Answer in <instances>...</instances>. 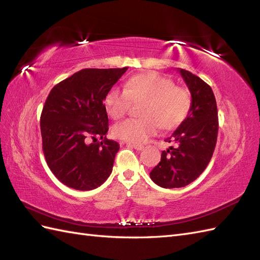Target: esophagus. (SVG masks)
Returning <instances> with one entry per match:
<instances>
[{
	"label": "esophagus",
	"mask_w": 260,
	"mask_h": 260,
	"mask_svg": "<svg viewBox=\"0 0 260 260\" xmlns=\"http://www.w3.org/2000/svg\"><path fill=\"white\" fill-rule=\"evenodd\" d=\"M127 145H129V146H131V147H133V148H136L137 151H142V149L144 148V146H143V145H141V144H136V143H130V142H128V143H127Z\"/></svg>",
	"instance_id": "34e87169"
}]
</instances>
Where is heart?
Returning a JSON list of instances; mask_svg holds the SVG:
<instances>
[{"label": "heart", "mask_w": 260, "mask_h": 260, "mask_svg": "<svg viewBox=\"0 0 260 260\" xmlns=\"http://www.w3.org/2000/svg\"><path fill=\"white\" fill-rule=\"evenodd\" d=\"M132 102L142 103L139 109L141 118L117 123L113 133L117 139L141 144L155 136L159 127L164 130L178 128L191 111L192 96L169 78L145 73L131 77L123 90H109L104 98V107L109 116L119 119L128 113Z\"/></svg>", "instance_id": "heart-1"}]
</instances>
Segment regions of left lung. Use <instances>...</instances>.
<instances>
[{
	"mask_svg": "<svg viewBox=\"0 0 260 260\" xmlns=\"http://www.w3.org/2000/svg\"><path fill=\"white\" fill-rule=\"evenodd\" d=\"M192 96L185 120L165 142H175L161 152L157 166L149 172L154 182L165 188L182 187L198 179L214 154L218 136L217 103L210 86L200 77L179 69Z\"/></svg>",
	"mask_w": 260,
	"mask_h": 260,
	"instance_id": "1",
	"label": "left lung"
}]
</instances>
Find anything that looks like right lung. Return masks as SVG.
<instances>
[{"label":"right lung","instance_id":"add662e5","mask_svg":"<svg viewBox=\"0 0 260 260\" xmlns=\"http://www.w3.org/2000/svg\"><path fill=\"white\" fill-rule=\"evenodd\" d=\"M127 69L85 68L51 90L40 119L42 149L53 175L65 185L90 191L112 174L119 144L105 136L104 98Z\"/></svg>","mask_w":260,"mask_h":260}]
</instances>
